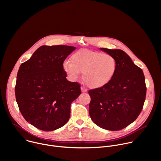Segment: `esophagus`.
Returning <instances> with one entry per match:
<instances>
[{
	"mask_svg": "<svg viewBox=\"0 0 161 161\" xmlns=\"http://www.w3.org/2000/svg\"><path fill=\"white\" fill-rule=\"evenodd\" d=\"M81 92H87V90H86V88H83V86H81Z\"/></svg>",
	"mask_w": 161,
	"mask_h": 161,
	"instance_id": "obj_1",
	"label": "esophagus"
}]
</instances>
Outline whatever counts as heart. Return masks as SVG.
<instances>
[{"label":"heart","instance_id":"heart-1","mask_svg":"<svg viewBox=\"0 0 161 161\" xmlns=\"http://www.w3.org/2000/svg\"><path fill=\"white\" fill-rule=\"evenodd\" d=\"M62 68L71 81H76L83 73V80L92 88L107 85L114 77L117 69L113 55L88 49H81L71 56V61L65 60Z\"/></svg>","mask_w":161,"mask_h":161}]
</instances>
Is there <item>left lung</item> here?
Segmentation results:
<instances>
[{"instance_id":"obj_1","label":"left lung","mask_w":161,"mask_h":161,"mask_svg":"<svg viewBox=\"0 0 161 161\" xmlns=\"http://www.w3.org/2000/svg\"><path fill=\"white\" fill-rule=\"evenodd\" d=\"M101 50L115 58L117 69L107 85L88 91L89 114L97 126L119 130L135 121L143 109L147 92L145 76L123 50Z\"/></svg>"}]
</instances>
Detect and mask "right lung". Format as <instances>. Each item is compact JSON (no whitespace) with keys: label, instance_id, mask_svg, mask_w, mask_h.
<instances>
[{"label":"right lung","instance_id":"right-lung-1","mask_svg":"<svg viewBox=\"0 0 161 161\" xmlns=\"http://www.w3.org/2000/svg\"><path fill=\"white\" fill-rule=\"evenodd\" d=\"M76 47L41 46L17 74L15 96L27 122L44 131L64 126L69 119L71 104L81 94L80 85L66 79L62 64Z\"/></svg>","mask_w":161,"mask_h":161}]
</instances>
